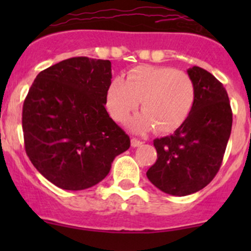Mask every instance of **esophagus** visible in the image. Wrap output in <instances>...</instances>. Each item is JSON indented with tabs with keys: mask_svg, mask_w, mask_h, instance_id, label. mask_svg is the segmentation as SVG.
I'll return each mask as SVG.
<instances>
[{
	"mask_svg": "<svg viewBox=\"0 0 251 251\" xmlns=\"http://www.w3.org/2000/svg\"><path fill=\"white\" fill-rule=\"evenodd\" d=\"M142 143H143V142L137 140V138H132V140H131V146L132 147H140Z\"/></svg>",
	"mask_w": 251,
	"mask_h": 251,
	"instance_id": "34e87169",
	"label": "esophagus"
}]
</instances>
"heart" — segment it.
<instances>
[{
    "mask_svg": "<svg viewBox=\"0 0 251 251\" xmlns=\"http://www.w3.org/2000/svg\"><path fill=\"white\" fill-rule=\"evenodd\" d=\"M141 102L142 114L132 128L155 127L160 133L181 127L193 110L196 86L187 73L170 67L141 65L131 69L125 80L116 77L107 92V109L114 120L124 123Z\"/></svg>",
    "mask_w": 251,
    "mask_h": 251,
    "instance_id": "heart-1",
    "label": "heart"
}]
</instances>
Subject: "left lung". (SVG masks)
<instances>
[{"label": "left lung", "instance_id": "1", "mask_svg": "<svg viewBox=\"0 0 251 251\" xmlns=\"http://www.w3.org/2000/svg\"><path fill=\"white\" fill-rule=\"evenodd\" d=\"M196 86V103L186 123L170 136L154 140L155 164L149 181L171 196L203 189L221 168L232 130V109L221 82L199 67L188 69Z\"/></svg>", "mask_w": 251, "mask_h": 251}]
</instances>
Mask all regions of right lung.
Instances as JSON below:
<instances>
[{
  "label": "right lung",
  "instance_id": "right-lung-1",
  "mask_svg": "<svg viewBox=\"0 0 251 251\" xmlns=\"http://www.w3.org/2000/svg\"><path fill=\"white\" fill-rule=\"evenodd\" d=\"M109 60L74 57L39 73L23 104L26 155L67 191L90 188L109 174L130 137L105 109Z\"/></svg>",
  "mask_w": 251,
  "mask_h": 251
}]
</instances>
